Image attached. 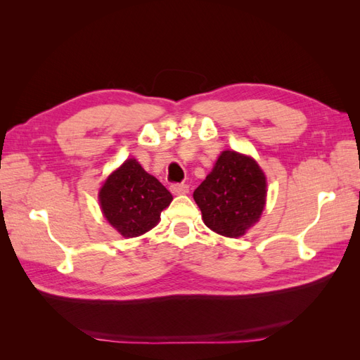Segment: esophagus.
Segmentation results:
<instances>
[{
	"mask_svg": "<svg viewBox=\"0 0 360 360\" xmlns=\"http://www.w3.org/2000/svg\"><path fill=\"white\" fill-rule=\"evenodd\" d=\"M169 189H171L172 193H176V195H184V193L189 192V186H188V184H184V183H172Z\"/></svg>",
	"mask_w": 360,
	"mask_h": 360,
	"instance_id": "obj_1",
	"label": "esophagus"
}]
</instances>
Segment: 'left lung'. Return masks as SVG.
<instances>
[{
	"instance_id": "obj_1",
	"label": "left lung",
	"mask_w": 360,
	"mask_h": 360,
	"mask_svg": "<svg viewBox=\"0 0 360 360\" xmlns=\"http://www.w3.org/2000/svg\"><path fill=\"white\" fill-rule=\"evenodd\" d=\"M204 224L225 237H240L261 216L266 204V177L257 162L224 151L213 171L193 192Z\"/></svg>"
}]
</instances>
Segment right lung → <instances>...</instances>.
I'll use <instances>...</instances> for the list:
<instances>
[{"mask_svg": "<svg viewBox=\"0 0 360 360\" xmlns=\"http://www.w3.org/2000/svg\"><path fill=\"white\" fill-rule=\"evenodd\" d=\"M99 200L108 222L122 236L136 237L159 222L172 195L135 159H129L108 177Z\"/></svg>", "mask_w": 360, "mask_h": 360, "instance_id": "obj_1", "label": "right lung"}]
</instances>
